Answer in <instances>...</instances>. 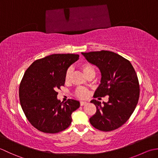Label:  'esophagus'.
Here are the masks:
<instances>
[{
  "label": "esophagus",
  "instance_id": "34e87169",
  "mask_svg": "<svg viewBox=\"0 0 158 158\" xmlns=\"http://www.w3.org/2000/svg\"><path fill=\"white\" fill-rule=\"evenodd\" d=\"M86 104H87V102H86V101H82V102H80V106H85V105H86Z\"/></svg>",
  "mask_w": 158,
  "mask_h": 158
}]
</instances>
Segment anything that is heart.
<instances>
[{"instance_id": "heart-1", "label": "heart", "mask_w": 158, "mask_h": 158, "mask_svg": "<svg viewBox=\"0 0 158 158\" xmlns=\"http://www.w3.org/2000/svg\"><path fill=\"white\" fill-rule=\"evenodd\" d=\"M80 68L82 70V72L86 76H88L91 74H95V68L92 64H91V63H87V62L81 63L80 65ZM72 72V68H70V67L66 70L65 73V76H64V78H65V82L69 81ZM88 93H88L87 89H86L85 88H82V87L77 89L75 91L76 95L79 98H86L88 95Z\"/></svg>"}]
</instances>
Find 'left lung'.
Wrapping results in <instances>:
<instances>
[{
    "label": "left lung",
    "instance_id": "8db88e82",
    "mask_svg": "<svg viewBox=\"0 0 158 158\" xmlns=\"http://www.w3.org/2000/svg\"><path fill=\"white\" fill-rule=\"evenodd\" d=\"M89 63L97 66L101 81L93 97L108 96V102L92 99L95 114L89 121L99 130H116L126 122L134 111L140 95V86L134 67L119 54L107 50L82 52Z\"/></svg>",
    "mask_w": 158,
    "mask_h": 158
}]
</instances>
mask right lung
I'll use <instances>...</instances> for the list:
<instances>
[{
    "instance_id": "add662e5",
    "label": "right lung",
    "mask_w": 158,
    "mask_h": 158,
    "mask_svg": "<svg viewBox=\"0 0 158 158\" xmlns=\"http://www.w3.org/2000/svg\"><path fill=\"white\" fill-rule=\"evenodd\" d=\"M79 59L78 54H54L36 60L26 71L20 82L19 97L27 119L38 130L54 134L72 123V114L80 102L57 99V89L65 85V73Z\"/></svg>"
}]
</instances>
